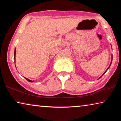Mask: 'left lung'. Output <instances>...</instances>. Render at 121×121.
<instances>
[{
  "instance_id": "1",
  "label": "left lung",
  "mask_w": 121,
  "mask_h": 121,
  "mask_svg": "<svg viewBox=\"0 0 121 121\" xmlns=\"http://www.w3.org/2000/svg\"><path fill=\"white\" fill-rule=\"evenodd\" d=\"M111 63H112V62H111ZM111 63H110V65H109V67H108V69H107V70H108V69H109V67H110V65H111ZM107 70H106V71H105V73H103V74H102V76H103V75H104V74H105V73H106V71H107ZM101 77H102V76H101V77H100V78H99H99H101Z\"/></svg>"
}]
</instances>
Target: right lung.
Masks as SVG:
<instances>
[{"mask_svg": "<svg viewBox=\"0 0 121 121\" xmlns=\"http://www.w3.org/2000/svg\"><path fill=\"white\" fill-rule=\"evenodd\" d=\"M15 53H16V50L15 49V51H14V57H15ZM26 78L28 81L30 82H34L33 81H31V80H30V79L26 78Z\"/></svg>", "mask_w": 121, "mask_h": 121, "instance_id": "right-lung-1", "label": "right lung"}]
</instances>
